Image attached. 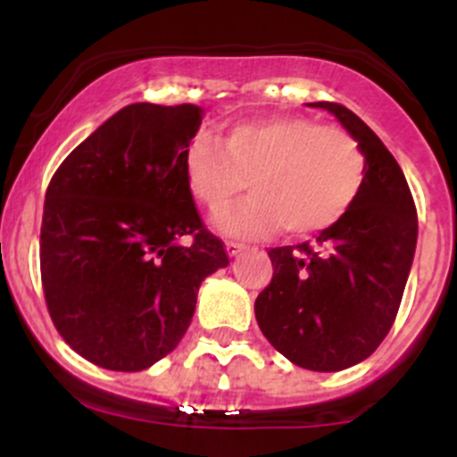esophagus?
Here are the masks:
<instances>
[{
    "label": "esophagus",
    "mask_w": 457,
    "mask_h": 457,
    "mask_svg": "<svg viewBox=\"0 0 457 457\" xmlns=\"http://www.w3.org/2000/svg\"><path fill=\"white\" fill-rule=\"evenodd\" d=\"M225 250H228L229 256H237L245 250V245H243V243H237V241H228L225 243Z\"/></svg>",
    "instance_id": "obj_1"
}]
</instances>
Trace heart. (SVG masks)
Masks as SVG:
<instances>
[{
  "label": "heart",
  "mask_w": 457,
  "mask_h": 457,
  "mask_svg": "<svg viewBox=\"0 0 457 457\" xmlns=\"http://www.w3.org/2000/svg\"><path fill=\"white\" fill-rule=\"evenodd\" d=\"M187 187L207 210L229 205L243 190L254 195L214 216L232 237L283 229L310 237L338 223L367 181V159L349 132L307 117L241 121L223 139L201 132L183 159Z\"/></svg>",
  "instance_id": "obj_1"
}]
</instances>
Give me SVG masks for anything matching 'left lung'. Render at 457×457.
<instances>
[{
  "instance_id": "obj_1",
  "label": "left lung",
  "mask_w": 457,
  "mask_h": 457,
  "mask_svg": "<svg viewBox=\"0 0 457 457\" xmlns=\"http://www.w3.org/2000/svg\"><path fill=\"white\" fill-rule=\"evenodd\" d=\"M329 110L358 141L367 181L316 243L271 247L274 276L254 303L262 336L303 370L340 371L370 358L398 314L418 241V212L398 161L349 108Z\"/></svg>"
}]
</instances>
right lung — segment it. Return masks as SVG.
I'll return each mask as SVG.
<instances>
[{"label": "right lung", "instance_id": "add662e5", "mask_svg": "<svg viewBox=\"0 0 457 457\" xmlns=\"http://www.w3.org/2000/svg\"><path fill=\"white\" fill-rule=\"evenodd\" d=\"M199 105L132 104L63 159L39 238L46 305L79 356L141 371L190 327L201 280L228 267L187 187Z\"/></svg>", "mask_w": 457, "mask_h": 457}]
</instances>
